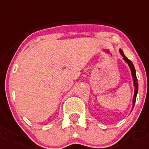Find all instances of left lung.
Returning <instances> with one entry per match:
<instances>
[{
    "label": "left lung",
    "instance_id": "obj_1",
    "mask_svg": "<svg viewBox=\"0 0 149 149\" xmlns=\"http://www.w3.org/2000/svg\"><path fill=\"white\" fill-rule=\"evenodd\" d=\"M120 53L121 54V56L124 57V61L127 62V63L129 64L130 66V69H131V72H132V75L133 79H134V97H133V107H134V103H135L136 101V97H137V91H138V83H137V77H136V72H135V69L134 67V65H133L132 62L130 60H129L127 57L125 56V55L124 54V52L121 49H120Z\"/></svg>",
    "mask_w": 149,
    "mask_h": 149
}]
</instances>
